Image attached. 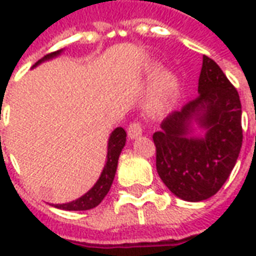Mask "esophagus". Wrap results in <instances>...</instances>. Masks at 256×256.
<instances>
[{"label":"esophagus","mask_w":256,"mask_h":256,"mask_svg":"<svg viewBox=\"0 0 256 256\" xmlns=\"http://www.w3.org/2000/svg\"><path fill=\"white\" fill-rule=\"evenodd\" d=\"M128 137H130L132 140L138 138L142 134V128H141V124L137 122L130 123L128 128Z\"/></svg>","instance_id":"esophagus-1"}]
</instances>
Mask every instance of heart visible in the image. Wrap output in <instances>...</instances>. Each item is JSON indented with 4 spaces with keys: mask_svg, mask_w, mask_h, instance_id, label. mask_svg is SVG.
I'll list each match as a JSON object with an SVG mask.
<instances>
[{
    "mask_svg": "<svg viewBox=\"0 0 256 256\" xmlns=\"http://www.w3.org/2000/svg\"><path fill=\"white\" fill-rule=\"evenodd\" d=\"M156 72V68H152L150 75ZM178 94V80L176 75L168 71L162 72L156 78L150 96V106L156 110H163L170 106L176 101Z\"/></svg>",
    "mask_w": 256,
    "mask_h": 256,
    "instance_id": "heart-1",
    "label": "heart"
}]
</instances>
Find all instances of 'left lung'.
<instances>
[{
  "label": "left lung",
  "instance_id": "left-lung-1",
  "mask_svg": "<svg viewBox=\"0 0 256 256\" xmlns=\"http://www.w3.org/2000/svg\"><path fill=\"white\" fill-rule=\"evenodd\" d=\"M198 96L162 122L154 134L156 170L177 198L202 202L214 196L230 176L242 150V102L212 58L203 56ZM196 122L206 130L190 136Z\"/></svg>",
  "mask_w": 256,
  "mask_h": 256
}]
</instances>
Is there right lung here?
I'll list each match as a JSON object with an SVG mask.
<instances>
[{"instance_id":"1","label":"right lung","mask_w":256,"mask_h":256,"mask_svg":"<svg viewBox=\"0 0 256 256\" xmlns=\"http://www.w3.org/2000/svg\"><path fill=\"white\" fill-rule=\"evenodd\" d=\"M62 52H63V49L58 50V52L49 53L45 58L38 60L32 67H36L38 64L56 58ZM124 144H126V132H124L123 128H116L111 133L110 138H108V152H106V166H104L102 172H101L100 178L93 185V188L84 193V196H80L76 200H74V202L64 204H53V206L56 208L67 210V211H84V210H90L97 207L102 202V198H106V193L110 192V189H111L114 178H115V172H116L118 159H119V155H120Z\"/></svg>"}]
</instances>
